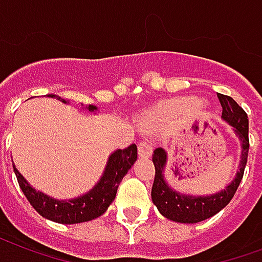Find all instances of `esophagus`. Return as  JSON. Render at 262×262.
Returning <instances> with one entry per match:
<instances>
[{
    "instance_id": "34e87169",
    "label": "esophagus",
    "mask_w": 262,
    "mask_h": 262,
    "mask_svg": "<svg viewBox=\"0 0 262 262\" xmlns=\"http://www.w3.org/2000/svg\"><path fill=\"white\" fill-rule=\"evenodd\" d=\"M152 145L149 142H141L138 145V155L141 159H149L152 155Z\"/></svg>"
}]
</instances>
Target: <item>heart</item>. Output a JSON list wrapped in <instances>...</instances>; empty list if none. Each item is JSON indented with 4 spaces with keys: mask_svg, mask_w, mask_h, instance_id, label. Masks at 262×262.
<instances>
[{
    "mask_svg": "<svg viewBox=\"0 0 262 262\" xmlns=\"http://www.w3.org/2000/svg\"><path fill=\"white\" fill-rule=\"evenodd\" d=\"M200 107V101L196 98H182L178 101L172 102L168 107V113L174 115H185Z\"/></svg>",
    "mask_w": 262,
    "mask_h": 262,
    "instance_id": "heart-1",
    "label": "heart"
}]
</instances>
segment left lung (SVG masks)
I'll return each mask as SVG.
<instances>
[{"instance_id": "obj_1", "label": "left lung", "mask_w": 262, "mask_h": 262, "mask_svg": "<svg viewBox=\"0 0 262 262\" xmlns=\"http://www.w3.org/2000/svg\"><path fill=\"white\" fill-rule=\"evenodd\" d=\"M222 106L221 119L233 129L235 135L241 141V161L237 166L235 178L222 190L211 194H188L181 193L171 188L166 178V167L168 155L163 147H157L153 152V164L156 176L152 186V202L159 213L171 221L181 224H196L204 221L220 213L233 198L237 186L241 184L245 172L247 155H249V119L246 112L237 105L231 96L217 94Z\"/></svg>"}]
</instances>
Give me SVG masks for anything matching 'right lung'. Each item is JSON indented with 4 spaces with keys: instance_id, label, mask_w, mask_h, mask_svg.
Instances as JSON below:
<instances>
[{
    "instance_id": "1",
    "label": "right lung",
    "mask_w": 262,
    "mask_h": 262,
    "mask_svg": "<svg viewBox=\"0 0 262 262\" xmlns=\"http://www.w3.org/2000/svg\"><path fill=\"white\" fill-rule=\"evenodd\" d=\"M48 98H56L58 101L69 103L60 96L48 95ZM84 109L88 112H94L96 115L98 107L95 105H82V110ZM137 157H138L137 145H131L123 150L117 149L113 153H110L103 174L99 181L92 186V189L80 194L77 198L64 199V200L51 198L49 194H45L44 192L33 188L27 182L26 178L19 172L15 164H13V171L16 174L21 192L25 193L37 213L51 221L70 225V224L91 221V220L101 217L102 214L105 213L112 202L115 200L120 182L128 172L129 168L134 166Z\"/></svg>"
}]
</instances>
